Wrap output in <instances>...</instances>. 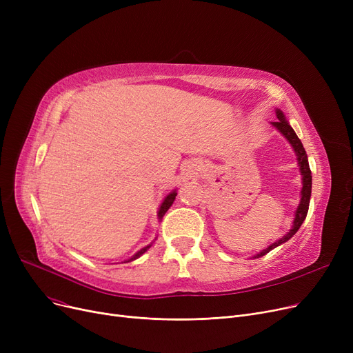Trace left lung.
<instances>
[{
  "instance_id": "8db88e82",
  "label": "left lung",
  "mask_w": 353,
  "mask_h": 353,
  "mask_svg": "<svg viewBox=\"0 0 353 353\" xmlns=\"http://www.w3.org/2000/svg\"><path fill=\"white\" fill-rule=\"evenodd\" d=\"M277 114V121H273V127H276L279 132L289 140V143L293 145L294 152H296V156H298V161H299V167H301V173H302V180H303V188H302V199H301V205L298 208V210H296V214H294V220H293V226L292 229L288 232V234H285L282 239L277 240V242H274L273 245H270L268 249L262 250L259 254H256L254 257H262L265 256L266 253H269L272 249L277 248L279 245L288 242V240L299 230V228L302 226L303 220L306 219V214H307V210H309V201H310V193H312V173H310V167H309V161H307V154L305 152L303 148V144L302 141L299 140V137L296 136L294 130L290 127V124L285 120V116L281 110L276 111Z\"/></svg>"
}]
</instances>
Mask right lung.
Returning a JSON list of instances; mask_svg holds the SVG:
<instances>
[{
	"mask_svg": "<svg viewBox=\"0 0 353 353\" xmlns=\"http://www.w3.org/2000/svg\"><path fill=\"white\" fill-rule=\"evenodd\" d=\"M176 196H177V193L176 192H173V193H170L169 196H167L165 199H164V201L161 203V208H160V210H159V219H161L163 216H164V213L170 209V206L173 205V201H174V199H176ZM152 245H148V246H145V248H143L140 252H137L132 259H130V261H127V262H132V261H134V259H137L139 256H141L148 248H150Z\"/></svg>",
	"mask_w": 353,
	"mask_h": 353,
	"instance_id": "obj_1",
	"label": "right lung"
}]
</instances>
